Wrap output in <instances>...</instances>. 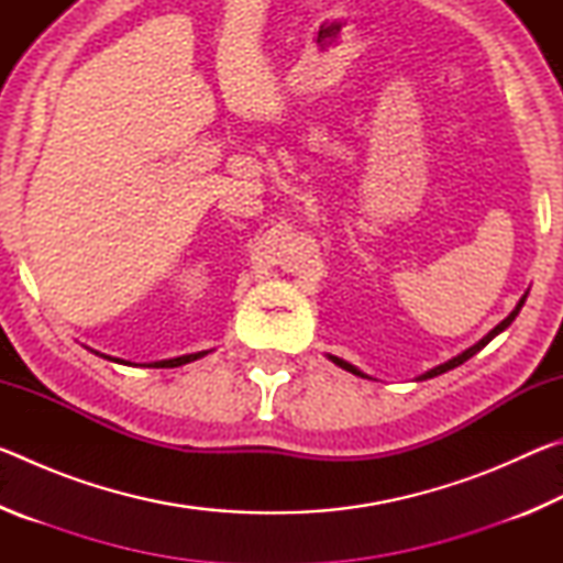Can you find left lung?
<instances>
[{
  "instance_id": "8db88e82",
  "label": "left lung",
  "mask_w": 563,
  "mask_h": 563,
  "mask_svg": "<svg viewBox=\"0 0 563 563\" xmlns=\"http://www.w3.org/2000/svg\"><path fill=\"white\" fill-rule=\"evenodd\" d=\"M527 295H529V290L521 295V298H519V302H517V308H514V310L509 312V316H507V318H504V320L499 322V325H497V328H494V330H489V332H487V335H484V338H482L479 342H474V345H472V347H466V350H464V352H460V355H456V357H452V360H446V362H442V365H437V367H432V369H427V373H422V375H419V377H417V383H422V379H430V377H437V375H442V373H446V369H454V367H460V365H462V362H466V360H470V357H474V355H476V352H479L482 347H487V345H489V342H492L494 338H497V335H499V332H504V330H507V328L511 325V322H514V318H517V316H519L521 305H523V302H527ZM328 360H332V362H335V365H338V367H342V369H347V373H352V375H357V377H367L365 373H362V369H360V367H355V365H350V362H347V360H342V357H335V355H328Z\"/></svg>"
}]
</instances>
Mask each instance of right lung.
<instances>
[{
	"label": "right lung",
	"instance_id": "obj_1",
	"mask_svg": "<svg viewBox=\"0 0 563 563\" xmlns=\"http://www.w3.org/2000/svg\"><path fill=\"white\" fill-rule=\"evenodd\" d=\"M91 350V347H89ZM93 355H99L103 360H111V362H119V365H129V367H180L186 365V362H194V360H201L206 357L211 350H201V352H190V355H180V357H170V360H158V362H144V365H139V362H131V360H121V357H111V355H103V352L91 350Z\"/></svg>",
	"mask_w": 563,
	"mask_h": 563
}]
</instances>
